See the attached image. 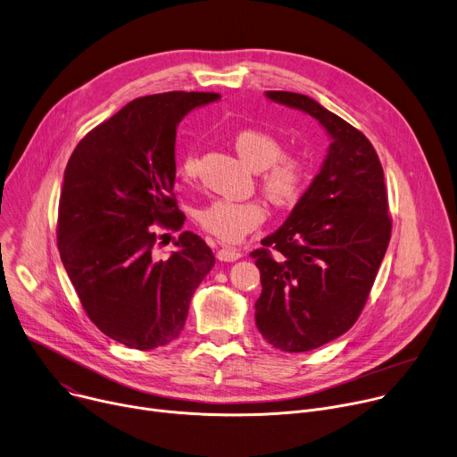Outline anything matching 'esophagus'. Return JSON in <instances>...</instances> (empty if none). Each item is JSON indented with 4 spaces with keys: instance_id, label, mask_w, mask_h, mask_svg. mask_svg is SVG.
Returning a JSON list of instances; mask_svg holds the SVG:
<instances>
[{
    "instance_id": "1",
    "label": "esophagus",
    "mask_w": 457,
    "mask_h": 457,
    "mask_svg": "<svg viewBox=\"0 0 457 457\" xmlns=\"http://www.w3.org/2000/svg\"><path fill=\"white\" fill-rule=\"evenodd\" d=\"M217 257L222 262H233V261H238L242 257V252L237 250V248H231V246H222V250L219 252Z\"/></svg>"
}]
</instances>
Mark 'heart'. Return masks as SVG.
I'll list each match as a JSON object with an SVG mask.
<instances>
[{
    "instance_id": "b5f03b06",
    "label": "heart",
    "mask_w": 457,
    "mask_h": 457,
    "mask_svg": "<svg viewBox=\"0 0 457 457\" xmlns=\"http://www.w3.org/2000/svg\"><path fill=\"white\" fill-rule=\"evenodd\" d=\"M233 145L240 160L253 170H261V186L268 198L279 205L295 202L305 189L311 167L301 156L283 154V141L262 129L237 132ZM181 178L193 181L198 174V160L189 154L181 162ZM266 219V207L259 200L233 202L217 198L196 212L198 224L211 235L226 242H237L253 231Z\"/></svg>"
}]
</instances>
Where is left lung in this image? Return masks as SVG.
I'll return each instance as SVG.
<instances>
[{
    "label": "left lung",
    "mask_w": 457,
    "mask_h": 457,
    "mask_svg": "<svg viewBox=\"0 0 457 457\" xmlns=\"http://www.w3.org/2000/svg\"><path fill=\"white\" fill-rule=\"evenodd\" d=\"M264 96L316 119L330 141L288 219L250 253L262 285L259 332L276 349L305 353L342 337L366 305L391 235L384 170L370 139L312 97Z\"/></svg>",
    "instance_id": "left-lung-1"
}]
</instances>
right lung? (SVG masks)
Wrapping results in <instances>:
<instances>
[{"instance_id": "add662e5", "label": "right lung", "mask_w": 457, "mask_h": 457, "mask_svg": "<svg viewBox=\"0 0 457 457\" xmlns=\"http://www.w3.org/2000/svg\"><path fill=\"white\" fill-rule=\"evenodd\" d=\"M219 94L169 91L134 99L73 150L58 205L60 259L89 320L106 337L150 351L174 342L189 303L215 266L193 231L156 257L154 222L179 229L176 207V129Z\"/></svg>"}]
</instances>
